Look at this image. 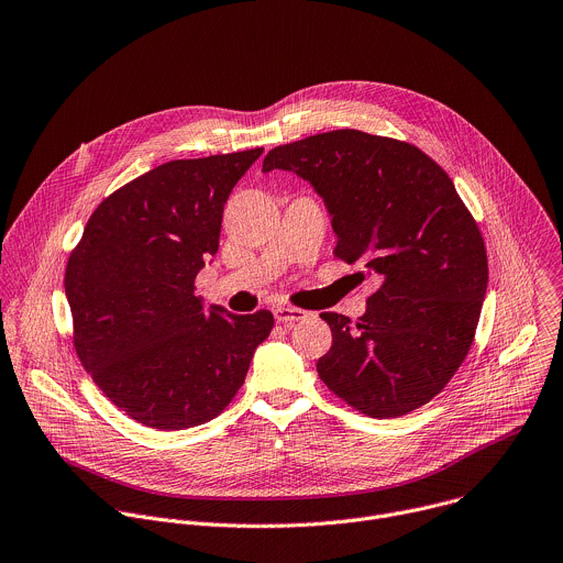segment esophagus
Wrapping results in <instances>:
<instances>
[{
	"instance_id": "1",
	"label": "esophagus",
	"mask_w": 563,
	"mask_h": 563,
	"mask_svg": "<svg viewBox=\"0 0 563 563\" xmlns=\"http://www.w3.org/2000/svg\"><path fill=\"white\" fill-rule=\"evenodd\" d=\"M309 313L305 311V309H298V307H276L274 309V318H276V322H280V324H285V327H294L296 322H300V320H305Z\"/></svg>"
}]
</instances>
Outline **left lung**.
<instances>
[{
	"label": "left lung",
	"mask_w": 563,
	"mask_h": 563,
	"mask_svg": "<svg viewBox=\"0 0 563 563\" xmlns=\"http://www.w3.org/2000/svg\"><path fill=\"white\" fill-rule=\"evenodd\" d=\"M272 169L313 185L333 256L380 280L355 322L320 313L333 335L320 380L371 418L420 409L464 362L488 285L484 239L453 180L420 147L360 130L278 145L263 161Z\"/></svg>",
	"instance_id": "1"
}]
</instances>
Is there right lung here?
Segmentation results:
<instances>
[{
	"label": "right lung",
	"mask_w": 563,
	"mask_h": 563,
	"mask_svg": "<svg viewBox=\"0 0 563 563\" xmlns=\"http://www.w3.org/2000/svg\"><path fill=\"white\" fill-rule=\"evenodd\" d=\"M263 147L163 163L112 192L66 265L75 351L132 420L180 431L217 418L243 387L267 309L236 316L195 296L219 252L223 208Z\"/></svg>",
	"instance_id": "obj_1"
}]
</instances>
